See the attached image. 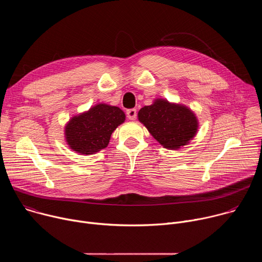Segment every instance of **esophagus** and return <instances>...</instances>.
<instances>
[{"mask_svg": "<svg viewBox=\"0 0 262 262\" xmlns=\"http://www.w3.org/2000/svg\"><path fill=\"white\" fill-rule=\"evenodd\" d=\"M126 115L129 120H135L137 117V110L136 108H129L126 111Z\"/></svg>", "mask_w": 262, "mask_h": 262, "instance_id": "obj_1", "label": "esophagus"}]
</instances>
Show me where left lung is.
<instances>
[{
    "mask_svg": "<svg viewBox=\"0 0 262 262\" xmlns=\"http://www.w3.org/2000/svg\"><path fill=\"white\" fill-rule=\"evenodd\" d=\"M138 118L161 145L172 150L188 144L198 129V120L190 108L162 98L142 107Z\"/></svg>",
    "mask_w": 262,
    "mask_h": 262,
    "instance_id": "left-lung-1",
    "label": "left lung"
}]
</instances>
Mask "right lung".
Wrapping results in <instances>:
<instances>
[{"label":"right lung","mask_w":262,"mask_h":262,"mask_svg":"<svg viewBox=\"0 0 262 262\" xmlns=\"http://www.w3.org/2000/svg\"><path fill=\"white\" fill-rule=\"evenodd\" d=\"M124 120V112L118 106L98 103L69 120L65 126L66 142L73 151L93 155L107 146L112 133Z\"/></svg>","instance_id":"add662e5"}]
</instances>
